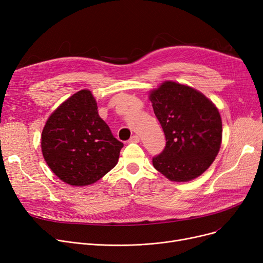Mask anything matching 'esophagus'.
I'll return each instance as SVG.
<instances>
[{
  "label": "esophagus",
  "instance_id": "34e87169",
  "mask_svg": "<svg viewBox=\"0 0 263 263\" xmlns=\"http://www.w3.org/2000/svg\"><path fill=\"white\" fill-rule=\"evenodd\" d=\"M139 142H140V137L137 135H133L129 140V143H139Z\"/></svg>",
  "mask_w": 263,
  "mask_h": 263
}]
</instances>
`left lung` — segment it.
Instances as JSON below:
<instances>
[{
  "label": "left lung",
  "mask_w": 263,
  "mask_h": 263,
  "mask_svg": "<svg viewBox=\"0 0 263 263\" xmlns=\"http://www.w3.org/2000/svg\"><path fill=\"white\" fill-rule=\"evenodd\" d=\"M149 99L164 131L166 146L153 158L171 181L186 182L209 168L222 143L217 107L200 91L173 81L150 91Z\"/></svg>",
  "instance_id": "left-lung-1"
}]
</instances>
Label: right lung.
Here are the masks:
<instances>
[{
  "label": "right lung",
  "mask_w": 263,
  "mask_h": 263,
  "mask_svg": "<svg viewBox=\"0 0 263 263\" xmlns=\"http://www.w3.org/2000/svg\"><path fill=\"white\" fill-rule=\"evenodd\" d=\"M122 147L99 116L88 89L76 92L55 109L41 134L48 166L74 186L98 181L117 164Z\"/></svg>",
  "instance_id": "right-lung-1"
}]
</instances>
